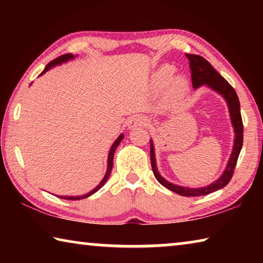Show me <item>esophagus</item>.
Listing matches in <instances>:
<instances>
[{
	"instance_id": "obj_1",
	"label": "esophagus",
	"mask_w": 263,
	"mask_h": 263,
	"mask_svg": "<svg viewBox=\"0 0 263 263\" xmlns=\"http://www.w3.org/2000/svg\"><path fill=\"white\" fill-rule=\"evenodd\" d=\"M149 119L144 115H136L128 122V128H135L137 126H147Z\"/></svg>"
}]
</instances>
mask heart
Instances as JSON below:
<instances>
[{"label":"heart","mask_w":263,"mask_h":263,"mask_svg":"<svg viewBox=\"0 0 263 263\" xmlns=\"http://www.w3.org/2000/svg\"><path fill=\"white\" fill-rule=\"evenodd\" d=\"M175 72V68L171 65H164L162 67H160L157 73L153 77V83L157 88H163L166 84L171 81L169 88H171V92L173 95L179 96L182 95L186 89V81L183 77L177 75V77L170 79L173 77V74Z\"/></svg>","instance_id":"1"}]
</instances>
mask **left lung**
Here are the masks:
<instances>
[{
    "mask_svg": "<svg viewBox=\"0 0 263 263\" xmlns=\"http://www.w3.org/2000/svg\"><path fill=\"white\" fill-rule=\"evenodd\" d=\"M189 60V66L191 70V81H193V87L197 89L198 87L205 84L212 90L217 91L218 94L224 97L226 103L229 105L230 117L231 122H232V126L234 128V144L233 149L231 153L230 160L228 162L222 175L213 183L209 184L206 186H202V188H186V186H181L173 184L167 180L160 175V173L157 168V162H155V153H154V145L152 139L149 140L151 144V163H152V171L160 183L167 189L174 193L179 194L181 196H186V197H191V196H204L208 194H211L213 191H217L229 183L233 176V172L237 164L240 151L242 147V140H243V125H242V118L241 114H240V102L238 99V95L233 87L226 81V80L221 77V75L217 72V70L212 67L210 62L204 59L203 57L197 54H185Z\"/></svg>",
    "mask_w": 263,
    "mask_h": 263,
    "instance_id": "left-lung-1",
    "label": "left lung"
}]
</instances>
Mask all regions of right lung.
Returning <instances> with one entry per match:
<instances>
[{"label": "right lung", "instance_id": "obj_1", "mask_svg": "<svg viewBox=\"0 0 263 263\" xmlns=\"http://www.w3.org/2000/svg\"><path fill=\"white\" fill-rule=\"evenodd\" d=\"M74 57H75V55H73L72 53H67V54H64V55H61V57H59V58H57V59H54L53 61L48 62L47 66L45 67V69L43 70V72L41 73V75H43L44 73H46L48 69H51L52 67H54V66H57V65H61V64H64V62H67L68 60L74 59ZM123 138H124V135L119 136V137L117 138V139H116V141L114 142V144H112V146H111V148H110V151H109V155H108V169H106V173H105V175H104V177H103V180L101 181V183H100L99 185H97L95 189H92L91 191H89L88 194H84V195H82V196H58V197L64 198V199H69V201H78V199L87 198V197H89V196H90V195L95 194L97 190H100V189L102 188V186H103V185L105 184V182H106V180H108V177H109V175H110L111 171H112L115 151H116V148L118 147V145L121 144V141L123 140Z\"/></svg>", "mask_w": 263, "mask_h": 263}]
</instances>
